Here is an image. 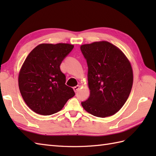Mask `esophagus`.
Wrapping results in <instances>:
<instances>
[{
    "mask_svg": "<svg viewBox=\"0 0 156 156\" xmlns=\"http://www.w3.org/2000/svg\"><path fill=\"white\" fill-rule=\"evenodd\" d=\"M73 89H74V90L75 92H77L78 91L79 89H80V86H78V85L76 86V87H73Z\"/></svg>",
    "mask_w": 156,
    "mask_h": 156,
    "instance_id": "1",
    "label": "esophagus"
}]
</instances>
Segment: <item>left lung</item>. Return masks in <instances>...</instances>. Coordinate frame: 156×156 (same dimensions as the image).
Returning a JSON list of instances; mask_svg holds the SVG:
<instances>
[{
  "label": "left lung",
  "instance_id": "8db88e82",
  "mask_svg": "<svg viewBox=\"0 0 156 156\" xmlns=\"http://www.w3.org/2000/svg\"><path fill=\"white\" fill-rule=\"evenodd\" d=\"M88 65L90 96L82 106L95 117L104 118L122 108L133 86V70L123 53L107 41L80 47Z\"/></svg>",
  "mask_w": 156,
  "mask_h": 156
}]
</instances>
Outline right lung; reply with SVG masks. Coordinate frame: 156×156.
Instances as JSON below:
<instances>
[{"instance_id":"add662e5","label":"right lung","mask_w":156,"mask_h":156,"mask_svg":"<svg viewBox=\"0 0 156 156\" xmlns=\"http://www.w3.org/2000/svg\"><path fill=\"white\" fill-rule=\"evenodd\" d=\"M74 48L68 44L37 45L29 53L19 75V87L23 100L33 111L50 115L59 111L75 95L66 85L60 64Z\"/></svg>"}]
</instances>
